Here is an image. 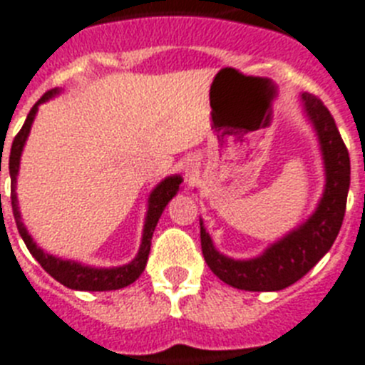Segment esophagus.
<instances>
[{"instance_id": "obj_1", "label": "esophagus", "mask_w": 365, "mask_h": 365, "mask_svg": "<svg viewBox=\"0 0 365 365\" xmlns=\"http://www.w3.org/2000/svg\"><path fill=\"white\" fill-rule=\"evenodd\" d=\"M185 174L189 176V180L192 178L196 174V163L192 160H187V165H185Z\"/></svg>"}]
</instances>
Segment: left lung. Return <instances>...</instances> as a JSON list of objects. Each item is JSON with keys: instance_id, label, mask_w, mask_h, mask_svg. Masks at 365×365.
<instances>
[{"instance_id": "1", "label": "left lung", "mask_w": 365, "mask_h": 365, "mask_svg": "<svg viewBox=\"0 0 365 365\" xmlns=\"http://www.w3.org/2000/svg\"><path fill=\"white\" fill-rule=\"evenodd\" d=\"M303 103L318 132L327 174L325 192L316 213L303 226L270 246L261 257L250 261H235L218 253L200 224L205 262L218 279L239 290L274 292L299 281L331 250L344 222L351 183L349 152L336 128L334 117L322 99L312 93H303Z\"/></svg>"}]
</instances>
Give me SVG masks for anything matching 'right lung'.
<instances>
[{"instance_id":"obj_1","label":"right lung","mask_w":365,"mask_h":365,"mask_svg":"<svg viewBox=\"0 0 365 365\" xmlns=\"http://www.w3.org/2000/svg\"><path fill=\"white\" fill-rule=\"evenodd\" d=\"M56 93V90H51L47 93H43L38 103L31 108L29 115L25 119L21 130L16 134L14 141H12L11 156H9V173H11V200H12V215H14L16 226L20 231L21 239H24L25 246L33 253V257L36 259L40 264H42L43 270L55 277L58 283H62L64 287L73 288V290H88V292H103V290H119V288H125L128 284H132L139 275L143 274L145 266L148 261V253H150V240L152 233L156 230V224L160 220L161 213H163L165 205L169 204V200L173 198L180 189V183L182 178L180 176H170V178H165L160 185L152 191L150 198H148V213H147V222H145L143 230V242H141V248H139L138 257L130 264L119 266V268H90V266H82L78 262L73 261H62V259H56L53 255H47L43 250H40L36 244L33 242L31 235L25 230L24 222H21L20 211H18V200H16V176H18V169H20V156L21 150H24L25 139L29 135L31 125L34 121V115H36L38 104L46 103L47 99H51L53 95ZM1 170V169H0Z\"/></svg>"}]
</instances>
